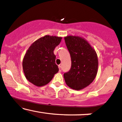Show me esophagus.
<instances>
[{"label": "esophagus", "mask_w": 122, "mask_h": 122, "mask_svg": "<svg viewBox=\"0 0 122 122\" xmlns=\"http://www.w3.org/2000/svg\"><path fill=\"white\" fill-rule=\"evenodd\" d=\"M58 68H59V72H61V66L58 65Z\"/></svg>", "instance_id": "1"}]
</instances>
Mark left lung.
<instances>
[{
    "label": "left lung",
    "instance_id": "obj_1",
    "mask_svg": "<svg viewBox=\"0 0 122 122\" xmlns=\"http://www.w3.org/2000/svg\"><path fill=\"white\" fill-rule=\"evenodd\" d=\"M64 39L72 61L71 69L64 74L65 82L73 89L80 90L94 80L98 68L97 54L83 38L67 36Z\"/></svg>",
    "mask_w": 122,
    "mask_h": 122
}]
</instances>
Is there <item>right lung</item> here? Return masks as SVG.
I'll return each mask as SVG.
<instances>
[{"instance_id":"1","label":"right lung","mask_w":122,"mask_h":122,"mask_svg":"<svg viewBox=\"0 0 122 122\" xmlns=\"http://www.w3.org/2000/svg\"><path fill=\"white\" fill-rule=\"evenodd\" d=\"M62 38L46 36L35 41L25 54L23 69L26 78L37 86L48 84L59 71L54 50Z\"/></svg>"}]
</instances>
